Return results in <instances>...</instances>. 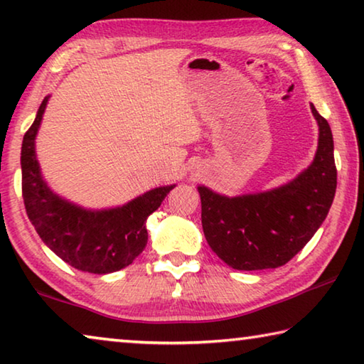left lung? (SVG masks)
Masks as SVG:
<instances>
[{
  "mask_svg": "<svg viewBox=\"0 0 364 364\" xmlns=\"http://www.w3.org/2000/svg\"><path fill=\"white\" fill-rule=\"evenodd\" d=\"M319 139L313 164L286 186L260 194L225 197L199 186L202 228L208 245L234 269L286 264L318 231L334 200L337 168L328 120L318 114Z\"/></svg>",
  "mask_w": 364,
  "mask_h": 364,
  "instance_id": "obj_1",
  "label": "left lung"
}]
</instances>
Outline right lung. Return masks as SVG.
<instances>
[{"mask_svg":"<svg viewBox=\"0 0 364 364\" xmlns=\"http://www.w3.org/2000/svg\"><path fill=\"white\" fill-rule=\"evenodd\" d=\"M48 97L22 141V197L28 220L49 249L65 263L86 273H114L133 263L147 244L146 220L157 210L175 184L156 188L127 205L91 212L70 204L43 181L35 156Z\"/></svg>","mask_w":364,"mask_h":364,"instance_id":"obj_1","label":"right lung"}]
</instances>
